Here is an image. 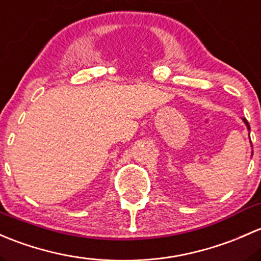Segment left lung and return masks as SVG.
<instances>
[{
	"mask_svg": "<svg viewBox=\"0 0 261 261\" xmlns=\"http://www.w3.org/2000/svg\"><path fill=\"white\" fill-rule=\"evenodd\" d=\"M243 120H244V123H245V124H246V127H248V129H249V130H250V125H249L248 120H246V119H245V118H244V119H243Z\"/></svg>",
	"mask_w": 261,
	"mask_h": 261,
	"instance_id": "8db88e82",
	"label": "left lung"
}]
</instances>
